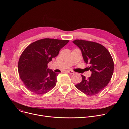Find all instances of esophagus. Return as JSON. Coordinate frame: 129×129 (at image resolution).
<instances>
[{"mask_svg": "<svg viewBox=\"0 0 129 129\" xmlns=\"http://www.w3.org/2000/svg\"><path fill=\"white\" fill-rule=\"evenodd\" d=\"M67 72H68L70 74H73L75 73V72H74L73 71H72V70H68V71H67Z\"/></svg>", "mask_w": 129, "mask_h": 129, "instance_id": "1", "label": "esophagus"}]
</instances>
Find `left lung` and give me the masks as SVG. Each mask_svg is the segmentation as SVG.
I'll return each instance as SVG.
<instances>
[{
    "label": "left lung",
    "mask_w": 129,
    "mask_h": 129,
    "mask_svg": "<svg viewBox=\"0 0 129 129\" xmlns=\"http://www.w3.org/2000/svg\"><path fill=\"white\" fill-rule=\"evenodd\" d=\"M73 42L80 49L85 62L89 65L88 70L91 72V76L88 78L82 75V82L75 86L87 95H95L104 89L111 79L113 59L108 50L99 43L83 40Z\"/></svg>",
    "instance_id": "obj_1"
}]
</instances>
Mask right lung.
<instances>
[{"mask_svg":"<svg viewBox=\"0 0 129 129\" xmlns=\"http://www.w3.org/2000/svg\"><path fill=\"white\" fill-rule=\"evenodd\" d=\"M69 40L43 39L27 46L20 57L18 69L25 87L38 94L45 93L55 86L58 74L47 69V64L58 55Z\"/></svg>","mask_w":129,"mask_h":129,"instance_id":"add662e5","label":"right lung"}]
</instances>
